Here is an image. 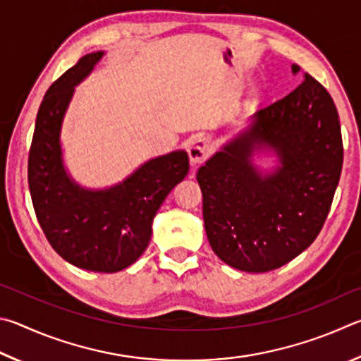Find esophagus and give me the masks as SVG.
Wrapping results in <instances>:
<instances>
[{"instance_id":"obj_1","label":"esophagus","mask_w":361,"mask_h":361,"mask_svg":"<svg viewBox=\"0 0 361 361\" xmlns=\"http://www.w3.org/2000/svg\"><path fill=\"white\" fill-rule=\"evenodd\" d=\"M209 142L206 141V137H195L192 139L190 145H188V157H190V161L193 164L203 163L207 155H209Z\"/></svg>"}]
</instances>
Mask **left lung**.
Instances as JSON below:
<instances>
[{"label":"left lung","mask_w":361,"mask_h":361,"mask_svg":"<svg viewBox=\"0 0 361 361\" xmlns=\"http://www.w3.org/2000/svg\"><path fill=\"white\" fill-rule=\"evenodd\" d=\"M296 74L298 65L292 66ZM197 180L203 192L207 239L220 260L267 273L298 257L319 236L343 169V136L326 88L305 73L301 84L252 117ZM280 158L273 173L251 163L255 149Z\"/></svg>","instance_id":"8db88e82"}]
</instances>
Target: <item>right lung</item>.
<instances>
[{
  "instance_id": "right-lung-1",
  "label": "right lung",
  "mask_w": 361,
  "mask_h": 361,
  "mask_svg": "<svg viewBox=\"0 0 361 361\" xmlns=\"http://www.w3.org/2000/svg\"><path fill=\"white\" fill-rule=\"evenodd\" d=\"M103 55L82 56L49 87L30 147L28 185L37 222L56 254L82 269L117 273L147 249L157 211L190 166L187 152L176 150L104 190H87L68 176L60 145L63 117L74 87Z\"/></svg>"
}]
</instances>
